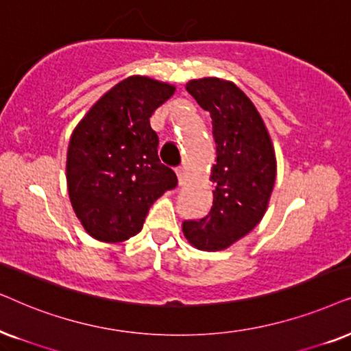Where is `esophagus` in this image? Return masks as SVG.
<instances>
[{"instance_id":"obj_1","label":"esophagus","mask_w":351,"mask_h":351,"mask_svg":"<svg viewBox=\"0 0 351 351\" xmlns=\"http://www.w3.org/2000/svg\"><path fill=\"white\" fill-rule=\"evenodd\" d=\"M175 171H176V176H178V183H180V186L184 184V181H186V171H184V168L178 167Z\"/></svg>"}]
</instances>
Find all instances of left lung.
Masks as SVG:
<instances>
[{"label":"left lung","mask_w":351,"mask_h":351,"mask_svg":"<svg viewBox=\"0 0 351 351\" xmlns=\"http://www.w3.org/2000/svg\"><path fill=\"white\" fill-rule=\"evenodd\" d=\"M186 90L210 112L217 163L210 213L184 221L183 234L195 249L219 252L249 234L268 208L276 181V154L261 115L244 91L230 80L204 77Z\"/></svg>","instance_id":"left-lung-1"}]
</instances>
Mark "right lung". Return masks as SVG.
Wrapping results in <instances>:
<instances>
[{
    "label": "right lung",
    "instance_id": "right-lung-1",
    "mask_svg": "<svg viewBox=\"0 0 351 351\" xmlns=\"http://www.w3.org/2000/svg\"><path fill=\"white\" fill-rule=\"evenodd\" d=\"M175 85L133 75L110 88L78 121L67 149L70 204L85 231L123 242L143 230L149 208L178 184L160 163L151 115Z\"/></svg>",
    "mask_w": 351,
    "mask_h": 351
}]
</instances>
